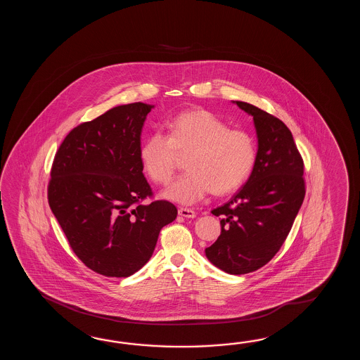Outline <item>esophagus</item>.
Masks as SVG:
<instances>
[{
  "mask_svg": "<svg viewBox=\"0 0 360 360\" xmlns=\"http://www.w3.org/2000/svg\"><path fill=\"white\" fill-rule=\"evenodd\" d=\"M179 214L183 216V217H186V219L195 217V212H194V210H191V208H179Z\"/></svg>",
  "mask_w": 360,
  "mask_h": 360,
  "instance_id": "1",
  "label": "esophagus"
}]
</instances>
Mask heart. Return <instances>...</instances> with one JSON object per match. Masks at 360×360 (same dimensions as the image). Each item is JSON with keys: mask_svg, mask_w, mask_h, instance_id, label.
<instances>
[{"mask_svg": "<svg viewBox=\"0 0 360 360\" xmlns=\"http://www.w3.org/2000/svg\"><path fill=\"white\" fill-rule=\"evenodd\" d=\"M169 135L153 131L140 148V160L154 183H169L176 169L177 152L191 153L188 172L163 191V197L194 205L214 191L224 195L238 189L252 174L257 148L248 131L229 124L207 110L177 115L169 123Z\"/></svg>", "mask_w": 360, "mask_h": 360, "instance_id": "heart-1", "label": "heart"}]
</instances>
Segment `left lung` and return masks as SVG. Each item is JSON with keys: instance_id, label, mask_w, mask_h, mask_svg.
<instances>
[{"instance_id": "8db88e82", "label": "left lung", "mask_w": 360, "mask_h": 360, "mask_svg": "<svg viewBox=\"0 0 360 360\" xmlns=\"http://www.w3.org/2000/svg\"><path fill=\"white\" fill-rule=\"evenodd\" d=\"M253 117L257 157L252 174L224 206L221 234L206 256L228 274L255 271L281 250L305 197L304 162L291 131L279 118L245 101H233Z\"/></svg>"}]
</instances>
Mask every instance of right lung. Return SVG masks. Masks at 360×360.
<instances>
[{
    "label": "right lung",
    "instance_id": "obj_1",
    "mask_svg": "<svg viewBox=\"0 0 360 360\" xmlns=\"http://www.w3.org/2000/svg\"><path fill=\"white\" fill-rule=\"evenodd\" d=\"M154 105L112 108L69 132L55 154L49 205L77 257L101 276L123 278L153 255L160 231L176 219L152 197L140 160L141 130Z\"/></svg>",
    "mask_w": 360,
    "mask_h": 360
}]
</instances>
